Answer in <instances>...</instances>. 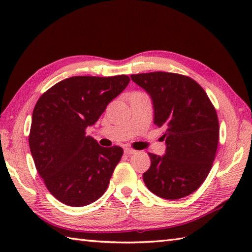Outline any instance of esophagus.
Here are the masks:
<instances>
[{
	"label": "esophagus",
	"instance_id": "1",
	"mask_svg": "<svg viewBox=\"0 0 252 252\" xmlns=\"http://www.w3.org/2000/svg\"><path fill=\"white\" fill-rule=\"evenodd\" d=\"M135 153H136L135 149H133L131 147H126L125 148V154L126 155H133V154H135Z\"/></svg>",
	"mask_w": 252,
	"mask_h": 252
}]
</instances>
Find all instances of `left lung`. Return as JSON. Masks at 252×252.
I'll use <instances>...</instances> for the list:
<instances>
[{
  "label": "left lung",
  "mask_w": 252,
  "mask_h": 252,
  "mask_svg": "<svg viewBox=\"0 0 252 252\" xmlns=\"http://www.w3.org/2000/svg\"><path fill=\"white\" fill-rule=\"evenodd\" d=\"M152 97L154 123L163 127L165 154L148 153L151 167L143 174L147 189L164 199H180L199 189L216 158L218 115L195 80L172 72L132 74Z\"/></svg>",
  "instance_id": "obj_1"
}]
</instances>
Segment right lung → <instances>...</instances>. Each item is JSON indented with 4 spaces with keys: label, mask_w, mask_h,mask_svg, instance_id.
Returning <instances> with one entry per match:
<instances>
[{
    "label": "right lung",
    "mask_w": 252,
    "mask_h": 252,
    "mask_svg": "<svg viewBox=\"0 0 252 252\" xmlns=\"http://www.w3.org/2000/svg\"><path fill=\"white\" fill-rule=\"evenodd\" d=\"M129 82L126 74L71 77L53 85L36 101L30 152L47 189L65 205H90L108 187L123 149L101 147L85 131Z\"/></svg>",
    "instance_id": "add662e5"
}]
</instances>
